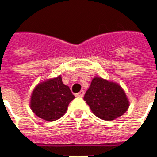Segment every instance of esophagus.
Listing matches in <instances>:
<instances>
[{
  "mask_svg": "<svg viewBox=\"0 0 157 157\" xmlns=\"http://www.w3.org/2000/svg\"><path fill=\"white\" fill-rule=\"evenodd\" d=\"M84 94H85V91L84 90H81L79 93L76 94L75 95H76V97H81V98H82L84 96Z\"/></svg>",
  "mask_w": 157,
  "mask_h": 157,
  "instance_id": "1",
  "label": "esophagus"
}]
</instances>
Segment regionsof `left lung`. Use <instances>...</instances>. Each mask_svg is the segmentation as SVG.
Returning a JSON list of instances; mask_svg holds the SVG:
<instances>
[{
	"mask_svg": "<svg viewBox=\"0 0 157 157\" xmlns=\"http://www.w3.org/2000/svg\"><path fill=\"white\" fill-rule=\"evenodd\" d=\"M96 117L104 121H113L124 115L129 101L121 86L114 81L94 76L84 96Z\"/></svg>",
	"mask_w": 157,
	"mask_h": 157,
	"instance_id": "obj_1",
	"label": "left lung"
}]
</instances>
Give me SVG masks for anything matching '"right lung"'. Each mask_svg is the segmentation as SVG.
I'll list each match as a JSON object with an SVG mask.
<instances>
[{"instance_id": "right-lung-1", "label": "right lung", "mask_w": 157, "mask_h": 157, "mask_svg": "<svg viewBox=\"0 0 157 157\" xmlns=\"http://www.w3.org/2000/svg\"><path fill=\"white\" fill-rule=\"evenodd\" d=\"M75 96L62 76L47 79L36 85L30 98V108L38 117L46 121H54L66 113L69 103Z\"/></svg>"}]
</instances>
